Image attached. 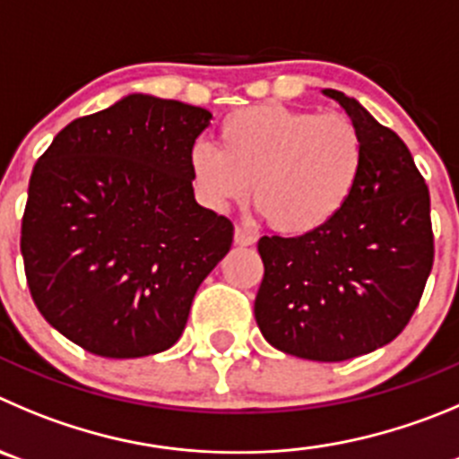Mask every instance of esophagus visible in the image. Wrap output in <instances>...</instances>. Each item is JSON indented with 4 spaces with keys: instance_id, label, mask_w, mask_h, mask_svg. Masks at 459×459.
I'll use <instances>...</instances> for the list:
<instances>
[{
    "instance_id": "34e87169",
    "label": "esophagus",
    "mask_w": 459,
    "mask_h": 459,
    "mask_svg": "<svg viewBox=\"0 0 459 459\" xmlns=\"http://www.w3.org/2000/svg\"><path fill=\"white\" fill-rule=\"evenodd\" d=\"M233 239H235V244H238V247H251V244L255 242L254 233H249V230L242 229V226H235Z\"/></svg>"
}]
</instances>
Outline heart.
Wrapping results in <instances>:
<instances>
[{
	"label": "heart",
	"mask_w": 459,
	"mask_h": 459,
	"mask_svg": "<svg viewBox=\"0 0 459 459\" xmlns=\"http://www.w3.org/2000/svg\"><path fill=\"white\" fill-rule=\"evenodd\" d=\"M365 162V143L346 115L260 104L230 113L220 149L196 143L190 171L205 205L251 204L273 230L306 235L346 205Z\"/></svg>",
	"instance_id": "obj_1"
}]
</instances>
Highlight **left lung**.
Wrapping results in <instances>:
<instances>
[{
	"mask_svg": "<svg viewBox=\"0 0 459 459\" xmlns=\"http://www.w3.org/2000/svg\"><path fill=\"white\" fill-rule=\"evenodd\" d=\"M340 101L365 143L358 186L326 226L260 238L255 321L273 349L342 362L389 344L421 301L435 258L430 192L412 153L353 97Z\"/></svg>",
	"mask_w": 459,
	"mask_h": 459,
	"instance_id": "1",
	"label": "left lung"
}]
</instances>
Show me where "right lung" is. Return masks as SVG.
<instances>
[{
	"instance_id": "obj_1",
	"label": "right lung",
	"mask_w": 459,
	"mask_h": 459,
	"mask_svg": "<svg viewBox=\"0 0 459 459\" xmlns=\"http://www.w3.org/2000/svg\"><path fill=\"white\" fill-rule=\"evenodd\" d=\"M212 115L128 94L67 124L29 181L20 249L40 315L101 358L177 344L233 224L195 201L190 152Z\"/></svg>"
}]
</instances>
